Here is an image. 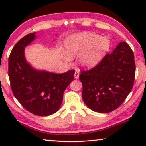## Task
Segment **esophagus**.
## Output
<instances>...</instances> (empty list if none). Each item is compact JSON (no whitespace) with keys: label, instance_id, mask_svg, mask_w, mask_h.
<instances>
[{"label":"esophagus","instance_id":"esophagus-1","mask_svg":"<svg viewBox=\"0 0 146 146\" xmlns=\"http://www.w3.org/2000/svg\"><path fill=\"white\" fill-rule=\"evenodd\" d=\"M79 71L78 70H76L75 72V74H74V78L75 79H78L79 78Z\"/></svg>","mask_w":146,"mask_h":146}]
</instances>
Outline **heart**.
Segmentation results:
<instances>
[{"label": "heart", "instance_id": "1", "mask_svg": "<svg viewBox=\"0 0 146 146\" xmlns=\"http://www.w3.org/2000/svg\"><path fill=\"white\" fill-rule=\"evenodd\" d=\"M110 46L108 37L89 32L70 36L65 42V48L70 56H80L81 65L87 68L98 64L109 51ZM66 60H69L68 58H66Z\"/></svg>", "mask_w": 146, "mask_h": 146}]
</instances>
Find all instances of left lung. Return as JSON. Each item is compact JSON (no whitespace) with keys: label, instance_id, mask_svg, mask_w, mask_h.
I'll return each instance as SVG.
<instances>
[{"label":"left lung","instance_id":"left-lung-1","mask_svg":"<svg viewBox=\"0 0 146 146\" xmlns=\"http://www.w3.org/2000/svg\"><path fill=\"white\" fill-rule=\"evenodd\" d=\"M134 56L125 42H120L95 68L81 71L82 99L94 111L111 112L126 98L135 78Z\"/></svg>","mask_w":146,"mask_h":146}]
</instances>
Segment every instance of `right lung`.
Wrapping results in <instances>:
<instances>
[{
  "label": "right lung",
  "instance_id": "1",
  "mask_svg": "<svg viewBox=\"0 0 146 146\" xmlns=\"http://www.w3.org/2000/svg\"><path fill=\"white\" fill-rule=\"evenodd\" d=\"M36 38V33H30L13 47L9 58V76L14 96L21 105L33 114L48 116L59 110L75 71L56 74L35 68L27 62L25 50Z\"/></svg>",
  "mask_w": 146,
  "mask_h": 146
}]
</instances>
